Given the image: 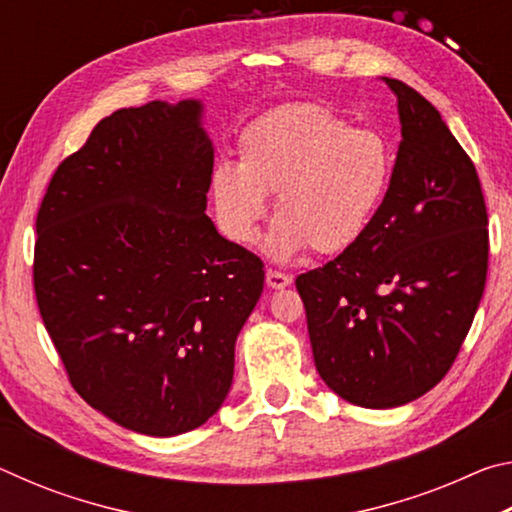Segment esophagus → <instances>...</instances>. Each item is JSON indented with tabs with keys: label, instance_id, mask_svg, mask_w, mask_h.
Instances as JSON below:
<instances>
[{
	"label": "esophagus",
	"instance_id": "esophagus-1",
	"mask_svg": "<svg viewBox=\"0 0 512 512\" xmlns=\"http://www.w3.org/2000/svg\"><path fill=\"white\" fill-rule=\"evenodd\" d=\"M266 284L271 289H284L291 284V275L289 273H282V271H275V268H268L266 271Z\"/></svg>",
	"mask_w": 512,
	"mask_h": 512
}]
</instances>
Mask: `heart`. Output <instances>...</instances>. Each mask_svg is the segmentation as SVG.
<instances>
[{"label": "heart", "mask_w": 512, "mask_h": 512, "mask_svg": "<svg viewBox=\"0 0 512 512\" xmlns=\"http://www.w3.org/2000/svg\"><path fill=\"white\" fill-rule=\"evenodd\" d=\"M393 149L377 131L354 128L314 101L287 103L257 117L239 137V162L212 169V201L225 237L253 244L275 194L268 237L275 257L302 248L334 255L366 232L393 176Z\"/></svg>", "instance_id": "obj_1"}]
</instances>
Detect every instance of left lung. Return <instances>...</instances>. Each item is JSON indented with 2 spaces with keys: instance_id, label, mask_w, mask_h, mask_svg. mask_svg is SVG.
<instances>
[{
  "instance_id": "obj_1",
  "label": "left lung",
  "mask_w": 512,
  "mask_h": 512,
  "mask_svg": "<svg viewBox=\"0 0 512 512\" xmlns=\"http://www.w3.org/2000/svg\"><path fill=\"white\" fill-rule=\"evenodd\" d=\"M402 121L391 185L339 257L296 277L318 375L366 409H393L447 375L488 275V210L474 162L440 112L384 79Z\"/></svg>"
}]
</instances>
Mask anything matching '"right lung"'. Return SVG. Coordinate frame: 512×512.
Instances as JSON below:
<instances>
[{
    "label": "right lung",
    "instance_id": "1",
    "mask_svg": "<svg viewBox=\"0 0 512 512\" xmlns=\"http://www.w3.org/2000/svg\"><path fill=\"white\" fill-rule=\"evenodd\" d=\"M201 101L121 108L49 180L33 289L69 384L146 436L219 411L264 264L205 214L214 149Z\"/></svg>",
    "mask_w": 512,
    "mask_h": 512
}]
</instances>
